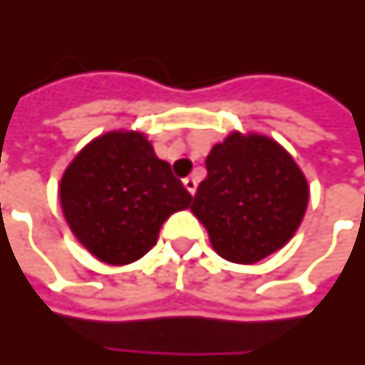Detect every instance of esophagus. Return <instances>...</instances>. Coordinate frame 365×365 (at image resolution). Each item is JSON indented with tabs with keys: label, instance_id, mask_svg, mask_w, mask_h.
Returning <instances> with one entry per match:
<instances>
[{
	"label": "esophagus",
	"instance_id": "obj_1",
	"mask_svg": "<svg viewBox=\"0 0 365 365\" xmlns=\"http://www.w3.org/2000/svg\"><path fill=\"white\" fill-rule=\"evenodd\" d=\"M182 182H185V188L188 190V192L190 194L196 192V186H198V182H196V179H194V177H186Z\"/></svg>",
	"mask_w": 365,
	"mask_h": 365
}]
</instances>
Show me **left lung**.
Listing matches in <instances>:
<instances>
[{
	"mask_svg": "<svg viewBox=\"0 0 365 365\" xmlns=\"http://www.w3.org/2000/svg\"><path fill=\"white\" fill-rule=\"evenodd\" d=\"M206 169L190 210L222 259L255 264L294 237L309 186L280 143L233 132L212 148Z\"/></svg>",
	"mask_w": 365,
	"mask_h": 365,
	"instance_id": "8db88e82",
	"label": "left lung"
}]
</instances>
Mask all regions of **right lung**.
<instances>
[{
	"label": "right lung",
	"instance_id": "obj_1",
	"mask_svg": "<svg viewBox=\"0 0 365 365\" xmlns=\"http://www.w3.org/2000/svg\"><path fill=\"white\" fill-rule=\"evenodd\" d=\"M188 194L140 132H108L66 169L60 202L77 241L113 267L142 259L165 220L190 206Z\"/></svg>",
	"mask_w": 365,
	"mask_h": 365
}]
</instances>
